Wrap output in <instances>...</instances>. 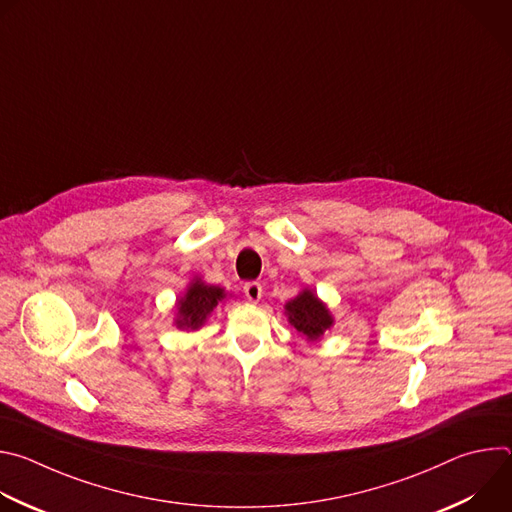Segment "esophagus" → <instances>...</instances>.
Segmentation results:
<instances>
[{
	"instance_id": "esophagus-1",
	"label": "esophagus",
	"mask_w": 512,
	"mask_h": 512,
	"mask_svg": "<svg viewBox=\"0 0 512 512\" xmlns=\"http://www.w3.org/2000/svg\"><path fill=\"white\" fill-rule=\"evenodd\" d=\"M243 294L249 302H259L261 300V294H263V287L259 281H247L243 285Z\"/></svg>"
}]
</instances>
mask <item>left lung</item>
I'll use <instances>...</instances> for the list:
<instances>
[{"label":"left lung","mask_w":512,"mask_h":512,"mask_svg":"<svg viewBox=\"0 0 512 512\" xmlns=\"http://www.w3.org/2000/svg\"><path fill=\"white\" fill-rule=\"evenodd\" d=\"M287 318L298 332L316 340L332 326V316L328 314L326 306L312 294V291H302V294L291 300L287 306Z\"/></svg>","instance_id":"8db88e82"}]
</instances>
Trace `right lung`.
Instances as JSON below:
<instances>
[{
  "label": "right lung",
  "instance_id": "obj_1",
  "mask_svg": "<svg viewBox=\"0 0 512 512\" xmlns=\"http://www.w3.org/2000/svg\"><path fill=\"white\" fill-rule=\"evenodd\" d=\"M225 298V291L216 285H206L202 281H194L186 296L180 300L178 308V328H190L196 330L204 324L206 316L216 308V304Z\"/></svg>",
  "mask_w": 512,
  "mask_h": 512
}]
</instances>
